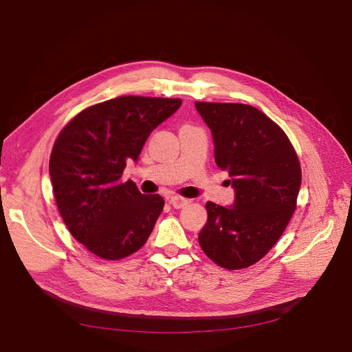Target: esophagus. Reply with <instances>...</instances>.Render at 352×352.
I'll use <instances>...</instances> for the list:
<instances>
[{
  "instance_id": "34e87169",
  "label": "esophagus",
  "mask_w": 352,
  "mask_h": 352,
  "mask_svg": "<svg viewBox=\"0 0 352 352\" xmlns=\"http://www.w3.org/2000/svg\"><path fill=\"white\" fill-rule=\"evenodd\" d=\"M168 202H170V204H172V207H175V208H182V207H185L186 204H189L190 199L184 198V197H176V195H175V197H170Z\"/></svg>"
}]
</instances>
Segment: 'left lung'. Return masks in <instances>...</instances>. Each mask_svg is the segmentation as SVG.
I'll return each mask as SVG.
<instances>
[{
	"label": "left lung",
	"mask_w": 352,
	"mask_h": 352,
	"mask_svg": "<svg viewBox=\"0 0 352 352\" xmlns=\"http://www.w3.org/2000/svg\"><path fill=\"white\" fill-rule=\"evenodd\" d=\"M211 129L216 164L235 189L232 207L208 201L198 242L228 270L250 267L279 241L296 208L301 166L289 138L263 111L247 104L195 102Z\"/></svg>",
	"instance_id": "1"
}]
</instances>
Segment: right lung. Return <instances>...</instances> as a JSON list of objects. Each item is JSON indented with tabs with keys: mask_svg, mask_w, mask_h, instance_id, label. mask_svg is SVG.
Returning a JSON list of instances; mask_svg holds the SVG:
<instances>
[{
	"mask_svg": "<svg viewBox=\"0 0 352 352\" xmlns=\"http://www.w3.org/2000/svg\"><path fill=\"white\" fill-rule=\"evenodd\" d=\"M182 104L179 98L119 97L91 105L63 127L50 157V177L72 236L104 260H120L151 235L164 199L122 182L148 136Z\"/></svg>",
	"mask_w": 352,
	"mask_h": 352,
	"instance_id": "1",
	"label": "right lung"
}]
</instances>
